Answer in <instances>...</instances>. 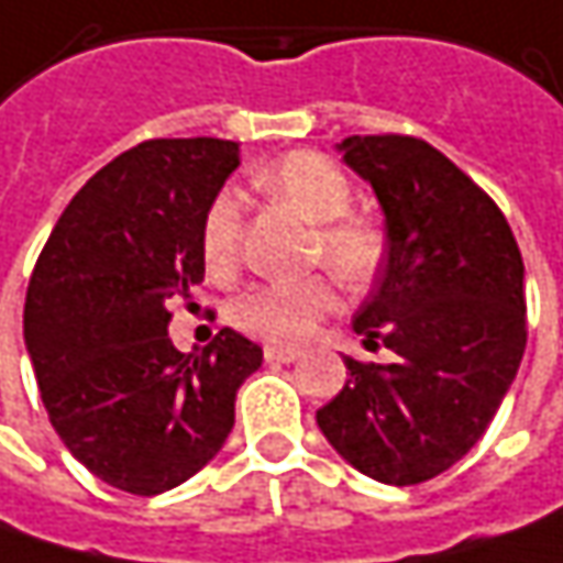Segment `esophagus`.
Segmentation results:
<instances>
[{
	"label": "esophagus",
	"mask_w": 563,
	"mask_h": 563,
	"mask_svg": "<svg viewBox=\"0 0 563 563\" xmlns=\"http://www.w3.org/2000/svg\"><path fill=\"white\" fill-rule=\"evenodd\" d=\"M263 354L269 363H294V360L300 357V351L297 347H282V344H266L263 347Z\"/></svg>",
	"instance_id": "34e87169"
}]
</instances>
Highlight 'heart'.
I'll return each instance as SVG.
<instances>
[{"label": "heart", "instance_id": "heart-1", "mask_svg": "<svg viewBox=\"0 0 563 563\" xmlns=\"http://www.w3.org/2000/svg\"><path fill=\"white\" fill-rule=\"evenodd\" d=\"M253 187L297 209L313 222L310 260L325 263L351 288L369 285L385 263V231L351 212L354 185L347 172L316 150H294L250 175ZM244 209L234 190L216 194L200 225V253L209 272H228L238 260ZM335 310V285L313 272L303 278H272L250 285L231 300V322L253 338L272 344H297L313 325Z\"/></svg>", "mask_w": 563, "mask_h": 563}]
</instances>
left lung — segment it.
Returning <instances> with one entry per match:
<instances>
[{
	"label": "left lung",
	"mask_w": 563,
	"mask_h": 563,
	"mask_svg": "<svg viewBox=\"0 0 563 563\" xmlns=\"http://www.w3.org/2000/svg\"><path fill=\"white\" fill-rule=\"evenodd\" d=\"M385 209L388 256L354 316L366 347L316 410L322 435L360 473L417 486L483 439L527 351L523 256L505 212L435 146L407 134L338 143Z\"/></svg>",
	"instance_id": "obj_1"
}]
</instances>
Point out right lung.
Returning <instances> with one entry per match:
<instances>
[{
  "label": "right lung",
  "instance_id": "1",
  "mask_svg": "<svg viewBox=\"0 0 563 563\" xmlns=\"http://www.w3.org/2000/svg\"><path fill=\"white\" fill-rule=\"evenodd\" d=\"M238 143L143 141L65 206L33 266L24 341L65 448L131 495L181 486L225 444L263 351L222 329L200 354L168 338V303L203 282L200 225Z\"/></svg>",
  "mask_w": 563,
  "mask_h": 563
}]
</instances>
